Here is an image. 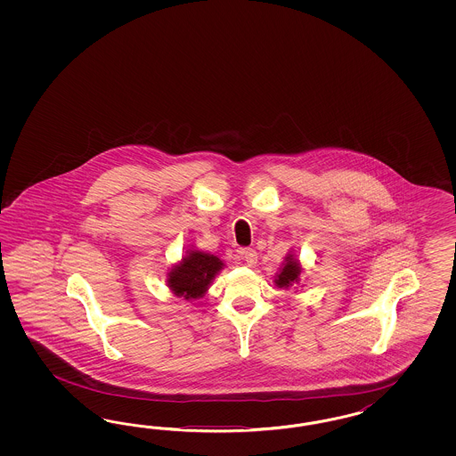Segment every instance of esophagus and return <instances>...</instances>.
I'll return each mask as SVG.
<instances>
[{"instance_id": "obj_1", "label": "esophagus", "mask_w": 456, "mask_h": 456, "mask_svg": "<svg viewBox=\"0 0 456 456\" xmlns=\"http://www.w3.org/2000/svg\"><path fill=\"white\" fill-rule=\"evenodd\" d=\"M237 257H239L240 261H244L248 265H254V264L257 263V252H256L254 248H239V250H237Z\"/></svg>"}]
</instances>
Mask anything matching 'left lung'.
<instances>
[{"mask_svg": "<svg viewBox=\"0 0 456 456\" xmlns=\"http://www.w3.org/2000/svg\"><path fill=\"white\" fill-rule=\"evenodd\" d=\"M301 273H303L301 263L294 257V254H288L279 273H276V276H274V284L277 288H284V289H289L292 286H299Z\"/></svg>", "mask_w": 456, "mask_h": 456, "instance_id": "8db88e82", "label": "left lung"}]
</instances>
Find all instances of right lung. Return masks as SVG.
Segmentation results:
<instances>
[{"mask_svg":"<svg viewBox=\"0 0 456 456\" xmlns=\"http://www.w3.org/2000/svg\"><path fill=\"white\" fill-rule=\"evenodd\" d=\"M222 269L224 263L217 256L189 248L182 261L167 273V286L177 297L200 299Z\"/></svg>","mask_w":456,"mask_h":456,"instance_id":"1","label":"right lung"}]
</instances>
